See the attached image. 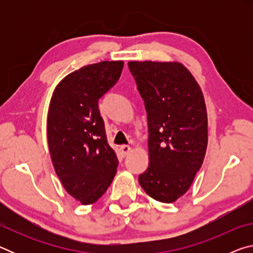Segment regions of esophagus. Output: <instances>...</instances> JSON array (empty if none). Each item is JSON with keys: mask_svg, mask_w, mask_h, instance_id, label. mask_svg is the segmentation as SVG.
<instances>
[{"mask_svg": "<svg viewBox=\"0 0 253 253\" xmlns=\"http://www.w3.org/2000/svg\"><path fill=\"white\" fill-rule=\"evenodd\" d=\"M121 151L123 153V155L126 156L131 152V147L128 146V145H123V146H121Z\"/></svg>", "mask_w": 253, "mask_h": 253, "instance_id": "obj_1", "label": "esophagus"}]
</instances>
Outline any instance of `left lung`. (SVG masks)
<instances>
[{"mask_svg":"<svg viewBox=\"0 0 253 253\" xmlns=\"http://www.w3.org/2000/svg\"><path fill=\"white\" fill-rule=\"evenodd\" d=\"M148 121V169L140 186L154 200L173 203L187 192L208 147L202 90L177 61H129Z\"/></svg>","mask_w":253,"mask_h":253,"instance_id":"1","label":"left lung"}]
</instances>
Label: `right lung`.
Here are the masks:
<instances>
[{"label":"right lung","instance_id":"obj_1","mask_svg":"<svg viewBox=\"0 0 253 253\" xmlns=\"http://www.w3.org/2000/svg\"><path fill=\"white\" fill-rule=\"evenodd\" d=\"M123 61H101L66 76L51 97L46 136L60 182L81 204L95 203L117 172L98 100L122 75Z\"/></svg>","mask_w":253,"mask_h":253}]
</instances>
